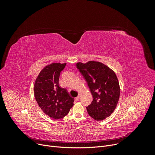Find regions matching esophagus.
<instances>
[{
	"label": "esophagus",
	"mask_w": 155,
	"mask_h": 155,
	"mask_svg": "<svg viewBox=\"0 0 155 155\" xmlns=\"http://www.w3.org/2000/svg\"><path fill=\"white\" fill-rule=\"evenodd\" d=\"M80 95H78V96L75 98V99H76L77 101H78V100L80 99Z\"/></svg>",
	"instance_id": "34e87169"
}]
</instances>
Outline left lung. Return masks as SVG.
Wrapping results in <instances>:
<instances>
[{"instance_id":"8db88e82","label":"left lung","mask_w":155,"mask_h":155,"mask_svg":"<svg viewBox=\"0 0 155 155\" xmlns=\"http://www.w3.org/2000/svg\"><path fill=\"white\" fill-rule=\"evenodd\" d=\"M77 68L87 81L93 97L86 107L88 114L96 121L105 120L114 112L120 98V87L115 73L99 61L79 62Z\"/></svg>"}]
</instances>
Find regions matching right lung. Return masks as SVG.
<instances>
[{
	"mask_svg": "<svg viewBox=\"0 0 155 155\" xmlns=\"http://www.w3.org/2000/svg\"><path fill=\"white\" fill-rule=\"evenodd\" d=\"M66 63H52L45 66L37 76L34 87L35 100L44 114L54 120L67 115L74 99L59 84L61 72Z\"/></svg>",
	"mask_w": 155,
	"mask_h": 155,
	"instance_id": "right-lung-1",
	"label": "right lung"
}]
</instances>
